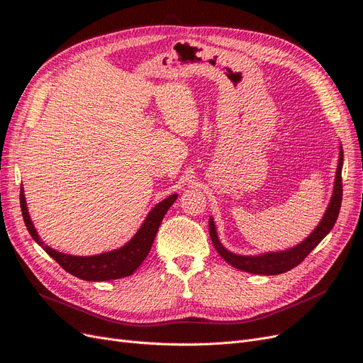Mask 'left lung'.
Returning <instances> with one entry per match:
<instances>
[{
    "mask_svg": "<svg viewBox=\"0 0 363 363\" xmlns=\"http://www.w3.org/2000/svg\"><path fill=\"white\" fill-rule=\"evenodd\" d=\"M342 162H344V152L340 150L336 179H335V189H333L330 204H328L327 212L323 216L320 225H318L313 230V233H311V236L304 239L301 244L286 251L267 252V255H260V256H238L235 252L227 251L221 245V242H219L213 219H211V221H208V232H211V239L215 250L219 252V256H221L227 263H230V265L240 271L263 274V276H277V274H283L295 268L296 265H300V263L311 255V251L327 236V233L330 232L336 223L339 211H340V203H342Z\"/></svg>",
    "mask_w": 363,
    "mask_h": 363,
    "instance_id": "left-lung-1",
    "label": "left lung"
}]
</instances>
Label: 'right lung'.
Segmentation results:
<instances>
[{
    "label": "right lung",
    "mask_w": 363,
    "mask_h": 363,
    "mask_svg": "<svg viewBox=\"0 0 363 363\" xmlns=\"http://www.w3.org/2000/svg\"><path fill=\"white\" fill-rule=\"evenodd\" d=\"M175 200H177V195H169L167 200L160 201L155 208H152L144 224L139 228V232L124 247H121L119 250L103 252V255L98 256L80 257L63 255V252H59L47 245H43L40 238L36 233L35 225H33L30 219L23 188H21L19 194L21 211H23L24 223L31 238L35 239L39 245H42V248L45 250L65 271H68L72 276L87 281H104L131 276L148 256L152 242H155L157 230L162 224V219Z\"/></svg>",
    "instance_id": "1"
}]
</instances>
